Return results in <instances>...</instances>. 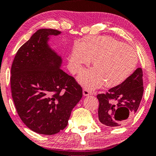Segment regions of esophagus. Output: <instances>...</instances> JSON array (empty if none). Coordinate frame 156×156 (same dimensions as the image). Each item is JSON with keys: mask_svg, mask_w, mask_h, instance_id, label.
I'll return each instance as SVG.
<instances>
[{"mask_svg": "<svg viewBox=\"0 0 156 156\" xmlns=\"http://www.w3.org/2000/svg\"><path fill=\"white\" fill-rule=\"evenodd\" d=\"M83 94L84 96H88V95L92 94V91L89 89H86V88H84L83 90Z\"/></svg>", "mask_w": 156, "mask_h": 156, "instance_id": "34e87169", "label": "esophagus"}]
</instances>
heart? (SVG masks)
Masks as SVG:
<instances>
[{"label":"heart","mask_w":156,"mask_h":156,"mask_svg":"<svg viewBox=\"0 0 156 156\" xmlns=\"http://www.w3.org/2000/svg\"><path fill=\"white\" fill-rule=\"evenodd\" d=\"M94 59V68L84 70L78 80L89 89L104 85L119 86L132 75L138 62L137 53L132 47L109 36L86 37L81 46L73 50L70 62L73 72Z\"/></svg>","instance_id":"obj_1"}]
</instances>
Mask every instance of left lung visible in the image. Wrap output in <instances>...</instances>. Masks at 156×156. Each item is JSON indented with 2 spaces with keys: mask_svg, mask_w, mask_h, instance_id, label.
<instances>
[{
  "mask_svg": "<svg viewBox=\"0 0 156 156\" xmlns=\"http://www.w3.org/2000/svg\"><path fill=\"white\" fill-rule=\"evenodd\" d=\"M142 76V68H137L121 84L97 94L99 120L102 124L117 127L132 120L143 95Z\"/></svg>",
  "mask_w": 156,
  "mask_h": 156,
  "instance_id": "left-lung-1",
  "label": "left lung"
}]
</instances>
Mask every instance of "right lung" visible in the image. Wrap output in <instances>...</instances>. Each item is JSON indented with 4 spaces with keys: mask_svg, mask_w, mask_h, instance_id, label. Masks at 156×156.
<instances>
[{
    "mask_svg": "<svg viewBox=\"0 0 156 156\" xmlns=\"http://www.w3.org/2000/svg\"><path fill=\"white\" fill-rule=\"evenodd\" d=\"M41 29L19 48L11 69V89L22 122L33 132L52 135L67 126L72 110L83 96L82 87L60 68L61 57L48 47L49 35Z\"/></svg>",
    "mask_w": 156,
    "mask_h": 156,
    "instance_id": "add662e5",
    "label": "right lung"
}]
</instances>
